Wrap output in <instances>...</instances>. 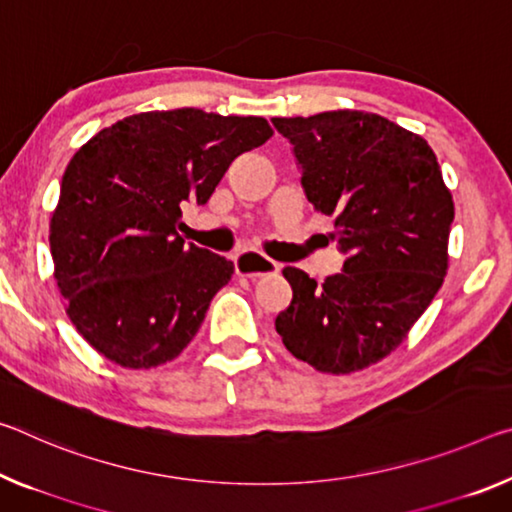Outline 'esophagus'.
<instances>
[{"label": "esophagus", "mask_w": 512, "mask_h": 512, "mask_svg": "<svg viewBox=\"0 0 512 512\" xmlns=\"http://www.w3.org/2000/svg\"><path fill=\"white\" fill-rule=\"evenodd\" d=\"M234 264H237V273L246 275L250 280L262 278V275H271L280 271V264L273 262L266 255H259L255 250H241V253L234 257Z\"/></svg>", "instance_id": "1"}]
</instances>
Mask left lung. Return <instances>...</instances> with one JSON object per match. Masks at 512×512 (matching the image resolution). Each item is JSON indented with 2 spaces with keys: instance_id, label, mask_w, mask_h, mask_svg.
I'll use <instances>...</instances> for the list:
<instances>
[{
  "instance_id": "left-lung-1",
  "label": "left lung",
  "mask_w": 512,
  "mask_h": 512,
  "mask_svg": "<svg viewBox=\"0 0 512 512\" xmlns=\"http://www.w3.org/2000/svg\"><path fill=\"white\" fill-rule=\"evenodd\" d=\"M294 145L307 200L335 216L342 273L321 287L285 266L294 298L275 330L294 358L323 373L383 360L442 287L453 200L435 152L378 113L326 111L273 118Z\"/></svg>"
}]
</instances>
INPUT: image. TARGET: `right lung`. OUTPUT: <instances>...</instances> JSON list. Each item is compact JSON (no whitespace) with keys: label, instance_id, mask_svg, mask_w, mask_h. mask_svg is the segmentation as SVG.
<instances>
[{"label":"right lung","instance_id":"add662e5","mask_svg":"<svg viewBox=\"0 0 512 512\" xmlns=\"http://www.w3.org/2000/svg\"><path fill=\"white\" fill-rule=\"evenodd\" d=\"M271 134L264 118L186 107L118 120L75 152L50 248L72 326L97 353L150 369L196 337L234 264L186 246L182 207L205 205L232 161Z\"/></svg>","mask_w":512,"mask_h":512}]
</instances>
